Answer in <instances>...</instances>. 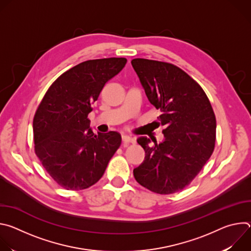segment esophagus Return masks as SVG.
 <instances>
[{
	"label": "esophagus",
	"mask_w": 251,
	"mask_h": 251,
	"mask_svg": "<svg viewBox=\"0 0 251 251\" xmlns=\"http://www.w3.org/2000/svg\"><path fill=\"white\" fill-rule=\"evenodd\" d=\"M122 140L124 142V144H126V145L129 144V143H134L135 142L134 138H132V137H130L128 135H125V134L122 135Z\"/></svg>",
	"instance_id": "esophagus-1"
}]
</instances>
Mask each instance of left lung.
<instances>
[{
  "instance_id": "1",
  "label": "left lung",
  "mask_w": 251,
  "mask_h": 251,
  "mask_svg": "<svg viewBox=\"0 0 251 251\" xmlns=\"http://www.w3.org/2000/svg\"><path fill=\"white\" fill-rule=\"evenodd\" d=\"M131 63L150 103L161 111L158 126L165 127L159 144L151 145L146 136L137 139L145 159L133 170L134 176L154 193L174 194L188 186L210 158L216 116L202 88L181 68L145 58Z\"/></svg>"
}]
</instances>
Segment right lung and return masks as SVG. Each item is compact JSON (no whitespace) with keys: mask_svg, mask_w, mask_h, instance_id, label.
I'll return each instance as SVG.
<instances>
[{"mask_svg":"<svg viewBox=\"0 0 251 251\" xmlns=\"http://www.w3.org/2000/svg\"><path fill=\"white\" fill-rule=\"evenodd\" d=\"M126 62L124 57H109L70 68L51 84L35 112V154L66 190H83L97 183L121 144L118 132L94 134L87 116L105 83Z\"/></svg>","mask_w":251,"mask_h":251,"instance_id":"1","label":"right lung"}]
</instances>
